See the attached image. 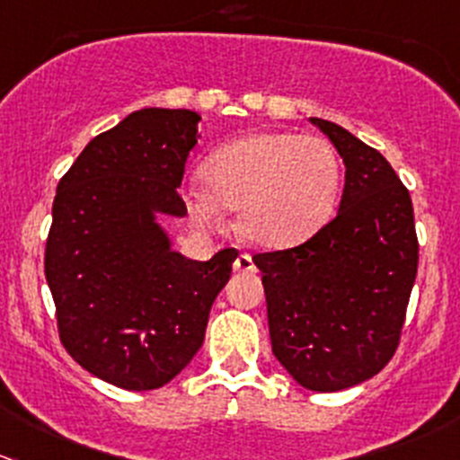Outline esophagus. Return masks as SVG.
Wrapping results in <instances>:
<instances>
[{
  "instance_id": "esophagus-1",
  "label": "esophagus",
  "mask_w": 460,
  "mask_h": 460,
  "mask_svg": "<svg viewBox=\"0 0 460 460\" xmlns=\"http://www.w3.org/2000/svg\"><path fill=\"white\" fill-rule=\"evenodd\" d=\"M233 266H234V270H239V273H255L257 270L255 261H252V257L246 255V252H243V255H239L237 260H234Z\"/></svg>"
}]
</instances>
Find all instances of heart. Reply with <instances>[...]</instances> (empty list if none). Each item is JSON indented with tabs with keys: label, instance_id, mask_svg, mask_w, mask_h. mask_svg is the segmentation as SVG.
Masks as SVG:
<instances>
[{
	"label": "heart",
	"instance_id": "b5f03b06",
	"mask_svg": "<svg viewBox=\"0 0 460 460\" xmlns=\"http://www.w3.org/2000/svg\"><path fill=\"white\" fill-rule=\"evenodd\" d=\"M205 185L182 191L196 223L217 227L223 208L239 209V227L266 248L300 243L334 214L341 162L318 135L264 130L218 146L205 157Z\"/></svg>",
	"mask_w": 460,
	"mask_h": 460
}]
</instances>
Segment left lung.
I'll return each instance as SVG.
<instances>
[{"label": "left lung", "mask_w": 460, "mask_h": 460, "mask_svg": "<svg viewBox=\"0 0 460 460\" xmlns=\"http://www.w3.org/2000/svg\"><path fill=\"white\" fill-rule=\"evenodd\" d=\"M345 164L339 214L312 239L257 252L273 354L300 386L334 393L391 361L418 273L413 203L386 157L312 117Z\"/></svg>", "instance_id": "1"}]
</instances>
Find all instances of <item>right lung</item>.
I'll use <instances>...</instances> for the list:
<instances>
[{
    "instance_id": "add662e5",
    "label": "right lung",
    "mask_w": 460,
    "mask_h": 460,
    "mask_svg": "<svg viewBox=\"0 0 460 460\" xmlns=\"http://www.w3.org/2000/svg\"><path fill=\"white\" fill-rule=\"evenodd\" d=\"M194 111L144 108L96 135L60 178L45 251L60 343L126 391L172 382L203 345L234 248L172 251L155 214L185 217L178 187L199 139Z\"/></svg>"
}]
</instances>
